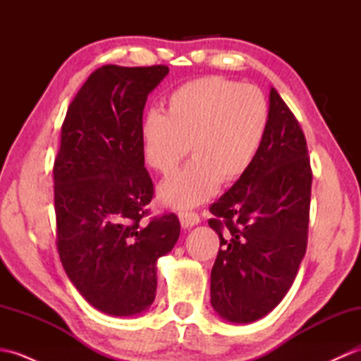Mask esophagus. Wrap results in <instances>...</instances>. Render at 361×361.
<instances>
[{"instance_id":"esophagus-1","label":"esophagus","mask_w":361,"mask_h":361,"mask_svg":"<svg viewBox=\"0 0 361 361\" xmlns=\"http://www.w3.org/2000/svg\"><path fill=\"white\" fill-rule=\"evenodd\" d=\"M180 221L183 228H192L200 224V216L197 212H180Z\"/></svg>"}]
</instances>
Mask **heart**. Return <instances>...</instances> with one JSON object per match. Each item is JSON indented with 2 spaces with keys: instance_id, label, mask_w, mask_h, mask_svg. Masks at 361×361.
I'll use <instances>...</instances> for the list:
<instances>
[{
  "instance_id": "1",
  "label": "heart",
  "mask_w": 361,
  "mask_h": 361,
  "mask_svg": "<svg viewBox=\"0 0 361 361\" xmlns=\"http://www.w3.org/2000/svg\"><path fill=\"white\" fill-rule=\"evenodd\" d=\"M268 127L262 91L221 75H208L173 90L164 114L141 122L144 159L153 171L172 173L189 152L194 158L161 183L158 195L176 209L203 203L220 183L233 185L250 171Z\"/></svg>"
}]
</instances>
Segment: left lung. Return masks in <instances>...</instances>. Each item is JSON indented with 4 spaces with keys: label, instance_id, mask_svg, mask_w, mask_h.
<instances>
[{
    "label": "left lung",
    "instance_id": "8db88e82",
    "mask_svg": "<svg viewBox=\"0 0 361 361\" xmlns=\"http://www.w3.org/2000/svg\"><path fill=\"white\" fill-rule=\"evenodd\" d=\"M312 169L295 114L270 90L268 127L255 163L211 204L220 250L211 271V304L247 324L287 295L307 248Z\"/></svg>",
    "mask_w": 361,
    "mask_h": 361
}]
</instances>
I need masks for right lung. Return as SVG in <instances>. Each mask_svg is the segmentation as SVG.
<instances>
[{"instance_id":"right-lung-1","label":"right lung","mask_w":361,"mask_h":361,"mask_svg":"<svg viewBox=\"0 0 361 361\" xmlns=\"http://www.w3.org/2000/svg\"><path fill=\"white\" fill-rule=\"evenodd\" d=\"M169 73L164 65H105L68 106L54 161L57 250L85 301L113 317L147 310L157 260L172 251L180 220L145 221L153 183L144 166L142 111Z\"/></svg>"}]
</instances>
